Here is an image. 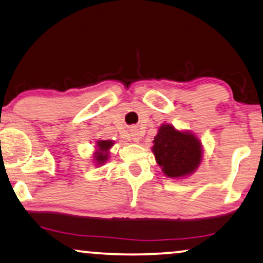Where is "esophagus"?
Returning a JSON list of instances; mask_svg holds the SVG:
<instances>
[{
	"mask_svg": "<svg viewBox=\"0 0 263 263\" xmlns=\"http://www.w3.org/2000/svg\"><path fill=\"white\" fill-rule=\"evenodd\" d=\"M131 136H132V139H134V142L138 143L139 141H141V137H139V134H138L137 131H136V129H134V132H132Z\"/></svg>",
	"mask_w": 263,
	"mask_h": 263,
	"instance_id": "1",
	"label": "esophagus"
}]
</instances>
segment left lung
<instances>
[{"label":"left lung","mask_w":263,"mask_h":263,"mask_svg":"<svg viewBox=\"0 0 263 263\" xmlns=\"http://www.w3.org/2000/svg\"><path fill=\"white\" fill-rule=\"evenodd\" d=\"M153 153L164 176L184 178L197 170L202 161V143L189 131L163 124L154 138Z\"/></svg>","instance_id":"8db88e82"}]
</instances>
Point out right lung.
I'll use <instances>...</instances> for the list:
<instances>
[{
    "label": "right lung",
    "mask_w": 263,
    "mask_h": 263,
    "mask_svg": "<svg viewBox=\"0 0 263 263\" xmlns=\"http://www.w3.org/2000/svg\"><path fill=\"white\" fill-rule=\"evenodd\" d=\"M114 145L113 141H97L96 144V152L93 153V157H95L96 164H103L109 157V149Z\"/></svg>",
    "instance_id": "add662e5"
}]
</instances>
